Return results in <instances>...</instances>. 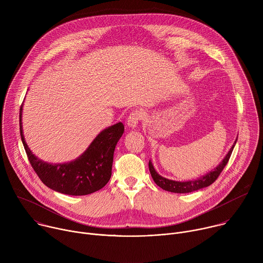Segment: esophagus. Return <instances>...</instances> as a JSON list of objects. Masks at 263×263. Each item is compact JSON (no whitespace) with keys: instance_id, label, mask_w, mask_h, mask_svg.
<instances>
[{"instance_id":"34e87169","label":"esophagus","mask_w":263,"mask_h":263,"mask_svg":"<svg viewBox=\"0 0 263 263\" xmlns=\"http://www.w3.org/2000/svg\"><path fill=\"white\" fill-rule=\"evenodd\" d=\"M142 119V112L141 111H133L132 114L129 116L128 120H127V124H128V127L131 128V129H135L138 125V122Z\"/></svg>"}]
</instances>
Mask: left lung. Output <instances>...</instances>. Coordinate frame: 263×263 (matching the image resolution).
Returning a JSON list of instances; mask_svg holds the SVG:
<instances>
[{
	"label": "left lung",
	"instance_id": "1",
	"mask_svg": "<svg viewBox=\"0 0 263 263\" xmlns=\"http://www.w3.org/2000/svg\"><path fill=\"white\" fill-rule=\"evenodd\" d=\"M236 141H237V138L235 139L233 145L229 149L228 154L223 157V159L219 162V164L216 167H214L213 170H211L207 174H205V175H203V176H201L197 179L189 180V181H175V180L164 178L156 172V170H155L151 160L148 161L149 173H151V176H152L154 182L159 187H161L162 190H164L166 192H171V193H175V194H187V193H193V192L205 189V187L211 185L217 179V177L220 175L223 167L226 166V164L228 163L229 158L232 154L233 148L236 144Z\"/></svg>",
	"mask_w": 263,
	"mask_h": 263
}]
</instances>
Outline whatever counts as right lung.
<instances>
[{
  "mask_svg": "<svg viewBox=\"0 0 263 263\" xmlns=\"http://www.w3.org/2000/svg\"><path fill=\"white\" fill-rule=\"evenodd\" d=\"M23 106L20 111V131L28 159L37 176L49 189L69 196H85L100 191L111 177L114 154L125 127L122 123L101 131L85 151L74 160L49 163L33 154L23 132Z\"/></svg>",
  "mask_w": 263,
  "mask_h": 263,
  "instance_id": "obj_1",
  "label": "right lung"
}]
</instances>
